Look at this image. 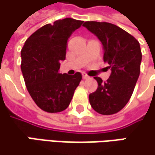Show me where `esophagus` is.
Segmentation results:
<instances>
[{
	"label": "esophagus",
	"mask_w": 155,
	"mask_h": 155,
	"mask_svg": "<svg viewBox=\"0 0 155 155\" xmlns=\"http://www.w3.org/2000/svg\"><path fill=\"white\" fill-rule=\"evenodd\" d=\"M89 76H88V75H87V74H82V79H83V80H87V79H89Z\"/></svg>",
	"instance_id": "1"
}]
</instances>
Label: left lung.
Returning a JSON list of instances; mask_svg holds the SVG:
<instances>
[{
  "label": "left lung",
  "instance_id": "1",
  "mask_svg": "<svg viewBox=\"0 0 155 155\" xmlns=\"http://www.w3.org/2000/svg\"><path fill=\"white\" fill-rule=\"evenodd\" d=\"M97 36L104 47V62L112 73L106 81L94 77L97 89L90 94L91 107L98 114L118 113L129 102L140 74L142 53L137 40L120 27L106 22L87 21L83 24Z\"/></svg>",
  "mask_w": 155,
  "mask_h": 155
}]
</instances>
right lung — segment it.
I'll list each match as a JSON object with an SVG mask.
<instances>
[{
  "mask_svg": "<svg viewBox=\"0 0 155 155\" xmlns=\"http://www.w3.org/2000/svg\"><path fill=\"white\" fill-rule=\"evenodd\" d=\"M83 21L64 18L39 28L25 42L21 50V71L33 100L47 113L65 110L81 81V73L59 74L65 59L69 37Z\"/></svg>",
  "mask_w": 155,
  "mask_h": 155,
  "instance_id": "1",
  "label": "right lung"
}]
</instances>
